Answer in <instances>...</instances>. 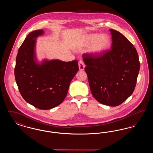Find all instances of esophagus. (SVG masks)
Instances as JSON below:
<instances>
[{
  "label": "esophagus",
  "mask_w": 153,
  "mask_h": 153,
  "mask_svg": "<svg viewBox=\"0 0 153 153\" xmlns=\"http://www.w3.org/2000/svg\"><path fill=\"white\" fill-rule=\"evenodd\" d=\"M79 69L80 70H84L85 67V65L84 62V61L82 60H80L79 62Z\"/></svg>",
  "instance_id": "obj_1"
}]
</instances>
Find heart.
<instances>
[{"label":"heart","instance_id":"b5f03b06","mask_svg":"<svg viewBox=\"0 0 153 153\" xmlns=\"http://www.w3.org/2000/svg\"><path fill=\"white\" fill-rule=\"evenodd\" d=\"M109 44L110 38L108 35L89 34L81 40L80 47L81 48L88 47V51L91 54L99 55L107 49Z\"/></svg>","mask_w":153,"mask_h":153}]
</instances>
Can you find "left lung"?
I'll list each match as a JSON object with an SVG mask.
<instances>
[{"label": "left lung", "mask_w": 153, "mask_h": 153, "mask_svg": "<svg viewBox=\"0 0 153 153\" xmlns=\"http://www.w3.org/2000/svg\"><path fill=\"white\" fill-rule=\"evenodd\" d=\"M112 46L99 55L85 53L83 60L91 93L97 102L115 107L133 93L140 69L134 45L117 30L109 29Z\"/></svg>", "instance_id": "left-lung-1"}]
</instances>
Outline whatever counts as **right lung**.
Wrapping results in <instances>:
<instances>
[{
  "mask_svg": "<svg viewBox=\"0 0 153 153\" xmlns=\"http://www.w3.org/2000/svg\"><path fill=\"white\" fill-rule=\"evenodd\" d=\"M43 33L42 30H38L25 38L18 50L14 74L25 100L37 108L46 110L64 101L79 68L77 60L64 62L45 59L41 64H38L34 51L36 38Z\"/></svg>",
  "mask_w": 153,
  "mask_h": 153,
  "instance_id": "1",
  "label": "right lung"
}]
</instances>
